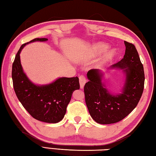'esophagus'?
<instances>
[{"label":"esophagus","instance_id":"1","mask_svg":"<svg viewBox=\"0 0 156 156\" xmlns=\"http://www.w3.org/2000/svg\"><path fill=\"white\" fill-rule=\"evenodd\" d=\"M79 83H80L81 88H83L85 83H86V77H85L83 75H81V76H79Z\"/></svg>","mask_w":156,"mask_h":156}]
</instances>
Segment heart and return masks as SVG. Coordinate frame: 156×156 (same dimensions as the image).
Instances as JSON below:
<instances>
[{
  "mask_svg": "<svg viewBox=\"0 0 156 156\" xmlns=\"http://www.w3.org/2000/svg\"><path fill=\"white\" fill-rule=\"evenodd\" d=\"M107 49V46L105 45V44H102V43L96 44V45H95L94 47L93 48V53L94 54H101V53L105 51ZM113 55V53L112 51L108 52L107 54L105 55L104 56L102 57L101 62L102 63L106 62L111 60V58H112Z\"/></svg>",
  "mask_w": 156,
  "mask_h": 156,
  "instance_id": "1",
  "label": "heart"
}]
</instances>
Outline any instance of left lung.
<instances>
[{"instance_id":"obj_1","label":"left lung","mask_w":156,"mask_h":156,"mask_svg":"<svg viewBox=\"0 0 156 156\" xmlns=\"http://www.w3.org/2000/svg\"><path fill=\"white\" fill-rule=\"evenodd\" d=\"M124 58L111 66L125 69L126 81L122 94L111 95L102 83V73L91 69L89 81L84 86L85 101L91 117L98 124H110L121 121L136 107L143 92L145 73L138 51L133 43L124 41Z\"/></svg>"}]
</instances>
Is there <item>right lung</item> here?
Wrapping results in <instances>:
<instances>
[{"label": "right lung", "instance_id": "1", "mask_svg": "<svg viewBox=\"0 0 156 156\" xmlns=\"http://www.w3.org/2000/svg\"><path fill=\"white\" fill-rule=\"evenodd\" d=\"M45 38H36L22 45L12 65L14 91L25 109L34 119L46 123H58L66 112L72 94L79 90V78L62 77L51 84L38 86L31 83L23 72L20 54L26 44L34 41H46Z\"/></svg>", "mask_w": 156, "mask_h": 156}]
</instances>
